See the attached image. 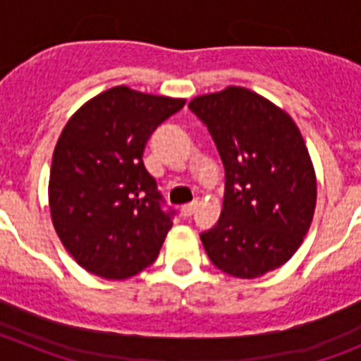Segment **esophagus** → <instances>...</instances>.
I'll return each mask as SVG.
<instances>
[{
	"label": "esophagus",
	"mask_w": 361,
	"mask_h": 361,
	"mask_svg": "<svg viewBox=\"0 0 361 361\" xmlns=\"http://www.w3.org/2000/svg\"><path fill=\"white\" fill-rule=\"evenodd\" d=\"M195 209H197V202L188 204V206H183V208H180V215H183L184 219H190V216L195 213Z\"/></svg>",
	"instance_id": "esophagus-1"
}]
</instances>
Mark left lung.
Wrapping results in <instances>:
<instances>
[{
  "label": "left lung",
  "mask_w": 361,
  "mask_h": 361,
  "mask_svg": "<svg viewBox=\"0 0 361 361\" xmlns=\"http://www.w3.org/2000/svg\"><path fill=\"white\" fill-rule=\"evenodd\" d=\"M226 171L222 213L200 235L209 260L237 279H260L296 253L317 208V173L283 108L244 86L197 95Z\"/></svg>",
  "instance_id": "1"
}]
</instances>
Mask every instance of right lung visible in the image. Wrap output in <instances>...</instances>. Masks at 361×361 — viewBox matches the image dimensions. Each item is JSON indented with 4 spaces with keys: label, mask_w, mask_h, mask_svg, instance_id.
<instances>
[{
    "label": "right lung",
    "mask_w": 361,
    "mask_h": 361,
    "mask_svg": "<svg viewBox=\"0 0 361 361\" xmlns=\"http://www.w3.org/2000/svg\"><path fill=\"white\" fill-rule=\"evenodd\" d=\"M184 104L119 85L65 124L50 168V216L65 250L92 275L124 280L155 262L173 222L142 155L155 128Z\"/></svg>",
    "instance_id": "obj_1"
}]
</instances>
